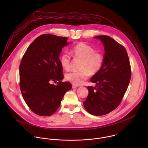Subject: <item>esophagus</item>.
<instances>
[{
	"label": "esophagus",
	"mask_w": 148,
	"mask_h": 148,
	"mask_svg": "<svg viewBox=\"0 0 148 148\" xmlns=\"http://www.w3.org/2000/svg\"><path fill=\"white\" fill-rule=\"evenodd\" d=\"M77 87V86H75V85H73V86H72V88H73V89H75V88H76Z\"/></svg>",
	"instance_id": "esophagus-1"
}]
</instances>
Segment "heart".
I'll list each match as a JSON object with an SVG mask.
<instances>
[{
    "label": "heart",
    "instance_id": "1",
    "mask_svg": "<svg viewBox=\"0 0 148 148\" xmlns=\"http://www.w3.org/2000/svg\"><path fill=\"white\" fill-rule=\"evenodd\" d=\"M71 54L75 59L81 60L79 71H72L66 74V79L75 86H80L89 77L90 74L94 75L101 69L103 63V56L95 51L94 49L87 44L81 42L75 45L71 50ZM71 56L68 52L63 53L60 62L61 67L69 70L71 64Z\"/></svg>",
    "mask_w": 148,
    "mask_h": 148
}]
</instances>
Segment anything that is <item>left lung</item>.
Masks as SVG:
<instances>
[{"instance_id":"8db88e82","label":"left lung","mask_w":148,"mask_h":148,"mask_svg":"<svg viewBox=\"0 0 148 148\" xmlns=\"http://www.w3.org/2000/svg\"><path fill=\"white\" fill-rule=\"evenodd\" d=\"M101 40L105 51L100 71L91 81L96 87L88 86V95L83 104L93 115H106L116 108L128 88L131 78V64L125 48L107 36L95 37Z\"/></svg>"}]
</instances>
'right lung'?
Returning <instances> with one entry per match:
<instances>
[{"label": "right lung", "instance_id": "add662e5", "mask_svg": "<svg viewBox=\"0 0 148 148\" xmlns=\"http://www.w3.org/2000/svg\"><path fill=\"white\" fill-rule=\"evenodd\" d=\"M67 40L42 34L29 46L21 61L20 88L29 108L38 115L53 114L66 92L72 88L70 82L61 81L64 75L59 59L62 47L69 45ZM51 81L56 85L51 84Z\"/></svg>", "mask_w": 148, "mask_h": 148}]
</instances>
